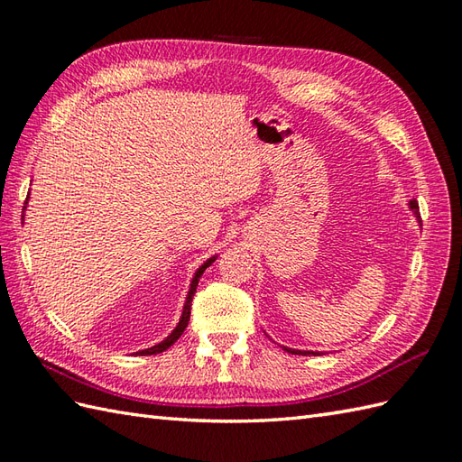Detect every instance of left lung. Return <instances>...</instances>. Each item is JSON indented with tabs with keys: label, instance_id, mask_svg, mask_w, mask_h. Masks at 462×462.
<instances>
[{
	"label": "left lung",
	"instance_id": "obj_1",
	"mask_svg": "<svg viewBox=\"0 0 462 462\" xmlns=\"http://www.w3.org/2000/svg\"><path fill=\"white\" fill-rule=\"evenodd\" d=\"M409 208H411V212L415 214L417 222L420 224V214H419L417 200H409ZM283 349H286L288 353H296V356H310V353H313V356H319V353H321V351H303V349H290V347H283Z\"/></svg>",
	"mask_w": 462,
	"mask_h": 462
}]
</instances>
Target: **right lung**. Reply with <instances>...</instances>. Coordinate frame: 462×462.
Segmentation results:
<instances>
[{"label": "right lung", "instance_id": "add662e5", "mask_svg": "<svg viewBox=\"0 0 462 462\" xmlns=\"http://www.w3.org/2000/svg\"><path fill=\"white\" fill-rule=\"evenodd\" d=\"M27 200H29V194H27ZM25 210H27V202H25V206H23V212H25ZM216 258H218V254H214V256H210L208 260L202 262L200 266H199V270L194 272V276H192V280H190L189 293H186V300H184V306H182L180 319H179V323H176V328H174V329L169 333V336H166L161 343H156V346H152V347H146V349L136 351V356H154V353H162L164 349H169V347L172 346V343L182 336V331L186 329V326H189V319H190V306H192V296H194V291H196V286H199V280H200L202 273L206 272V268L212 266V262H214Z\"/></svg>", "mask_w": 462, "mask_h": 462}]
</instances>
